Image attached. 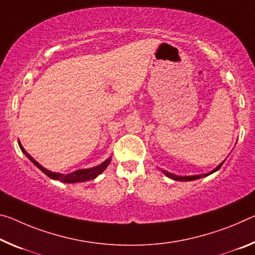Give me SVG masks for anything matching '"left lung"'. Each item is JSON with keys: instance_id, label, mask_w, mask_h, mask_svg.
<instances>
[{"instance_id": "1", "label": "left lung", "mask_w": 255, "mask_h": 255, "mask_svg": "<svg viewBox=\"0 0 255 255\" xmlns=\"http://www.w3.org/2000/svg\"><path fill=\"white\" fill-rule=\"evenodd\" d=\"M225 161H226V160L222 161V162H221L219 165H218L217 168L213 169L212 171H210V172H208V173H204V175H203V173H202V175H195V176H177V175H175V173L168 172V171H165V170H161V171H162L165 176L169 177V178H170V179H173V180H177V181H192V180H196V179L203 178V177H207V176H209V175H211V173L218 171V170H219V169L221 168V165L224 164Z\"/></svg>"}]
</instances>
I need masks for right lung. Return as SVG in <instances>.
Returning a JSON list of instances; mask_svg holds the SVG:
<instances>
[{
	"label": "right lung",
	"mask_w": 255,
	"mask_h": 255,
	"mask_svg": "<svg viewBox=\"0 0 255 255\" xmlns=\"http://www.w3.org/2000/svg\"><path fill=\"white\" fill-rule=\"evenodd\" d=\"M18 144H19V147L21 149L23 154H25L28 159H29L31 162H33L36 167H37L40 171L45 173L47 177H50L51 179H54V180H60L62 181V183H68V184H75V183H83V181H88V180H92L98 177L99 175H101L106 169L108 168V165L110 164L111 162V156L108 157L106 161H103L102 163L99 164V165H95V167H92V168H88V169H79V170H76L71 173H68V175H64V173H59V172H53V171H50L45 169L44 167H42L37 161H36L33 156L28 154L26 152V149L23 148V146L20 143V140H18Z\"/></svg>",
	"instance_id": "obj_1"
}]
</instances>
